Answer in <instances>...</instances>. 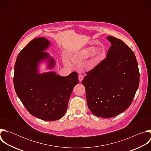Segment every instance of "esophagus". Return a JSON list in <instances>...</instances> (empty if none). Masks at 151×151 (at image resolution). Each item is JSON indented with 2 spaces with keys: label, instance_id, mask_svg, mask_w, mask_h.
Instances as JSON below:
<instances>
[{
  "label": "esophagus",
  "instance_id": "34e87169",
  "mask_svg": "<svg viewBox=\"0 0 151 151\" xmlns=\"http://www.w3.org/2000/svg\"><path fill=\"white\" fill-rule=\"evenodd\" d=\"M83 79V75H79V82H81L82 81Z\"/></svg>",
  "mask_w": 151,
  "mask_h": 151
}]
</instances>
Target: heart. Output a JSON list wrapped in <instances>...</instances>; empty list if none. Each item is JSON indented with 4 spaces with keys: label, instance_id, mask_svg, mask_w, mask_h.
I'll list each match as a JSON object with an SVG mask.
<instances>
[{
    "label": "heart",
    "instance_id": "obj_1",
    "mask_svg": "<svg viewBox=\"0 0 151 151\" xmlns=\"http://www.w3.org/2000/svg\"><path fill=\"white\" fill-rule=\"evenodd\" d=\"M96 48L94 46L87 47L81 50L78 52H77L75 55L74 58L75 59L78 60H83L85 59H87L91 57L93 54H94V53L96 52Z\"/></svg>",
    "mask_w": 151,
    "mask_h": 151
}]
</instances>
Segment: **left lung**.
<instances>
[{"label": "left lung", "instance_id": "1", "mask_svg": "<svg viewBox=\"0 0 151 151\" xmlns=\"http://www.w3.org/2000/svg\"><path fill=\"white\" fill-rule=\"evenodd\" d=\"M106 58L86 73L83 81L90 111L96 116L112 118L130 106L139 85L138 64L133 51L113 36Z\"/></svg>", "mask_w": 151, "mask_h": 151}]
</instances>
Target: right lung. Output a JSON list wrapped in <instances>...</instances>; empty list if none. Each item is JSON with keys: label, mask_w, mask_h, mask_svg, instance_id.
I'll return each instance as SVG.
<instances>
[{"label": "right lung", "mask_w": 151, "mask_h": 151, "mask_svg": "<svg viewBox=\"0 0 151 151\" xmlns=\"http://www.w3.org/2000/svg\"><path fill=\"white\" fill-rule=\"evenodd\" d=\"M50 45L45 37L36 38L19 52L14 66V85L17 96L31 115L52 121L65 114L79 80L76 72L67 76L54 72L39 73L41 61L47 60L50 69L55 66L54 59L45 52Z\"/></svg>", "instance_id": "add662e5"}]
</instances>
